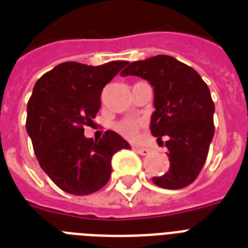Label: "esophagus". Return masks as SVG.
<instances>
[{
    "instance_id": "1",
    "label": "esophagus",
    "mask_w": 248,
    "mask_h": 248,
    "mask_svg": "<svg viewBox=\"0 0 248 248\" xmlns=\"http://www.w3.org/2000/svg\"><path fill=\"white\" fill-rule=\"evenodd\" d=\"M134 150L136 153H139L140 155H148L150 153V149L148 148H140V146H134Z\"/></svg>"
}]
</instances>
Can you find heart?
Returning a JSON list of instances; mask_svg holds the SVG:
<instances>
[{
	"label": "heart",
	"instance_id": "1",
	"mask_svg": "<svg viewBox=\"0 0 248 248\" xmlns=\"http://www.w3.org/2000/svg\"><path fill=\"white\" fill-rule=\"evenodd\" d=\"M139 127H140V122L138 121H134V120H124L120 124H116V130L120 132L124 138L126 139H135L138 136V131Z\"/></svg>",
	"mask_w": 248,
	"mask_h": 248
}]
</instances>
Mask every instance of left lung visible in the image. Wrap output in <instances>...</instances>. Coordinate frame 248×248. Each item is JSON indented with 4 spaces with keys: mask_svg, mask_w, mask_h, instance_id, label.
Wrapping results in <instances>:
<instances>
[{
    "mask_svg": "<svg viewBox=\"0 0 248 248\" xmlns=\"http://www.w3.org/2000/svg\"><path fill=\"white\" fill-rule=\"evenodd\" d=\"M140 76L154 88L150 131L167 139L170 170L154 177L156 186L178 190L196 180L214 136L215 107L210 90L190 66L166 54L135 61L121 76Z\"/></svg>",
    "mask_w": 248,
    "mask_h": 248,
    "instance_id": "8db88e82",
    "label": "left lung"
}]
</instances>
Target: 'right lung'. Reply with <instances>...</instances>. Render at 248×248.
Returning a JSON list of instances; mask_svg holds the SVG:
<instances>
[{"instance_id":"1","label":"right lung","mask_w":248,"mask_h":248,"mask_svg":"<svg viewBox=\"0 0 248 248\" xmlns=\"http://www.w3.org/2000/svg\"><path fill=\"white\" fill-rule=\"evenodd\" d=\"M127 61L100 66L63 62L44 74L28 102L26 131L39 166L67 194L84 196L109 181L114 153L131 149L114 131L100 140L84 136L100 108L104 86Z\"/></svg>"}]
</instances>
